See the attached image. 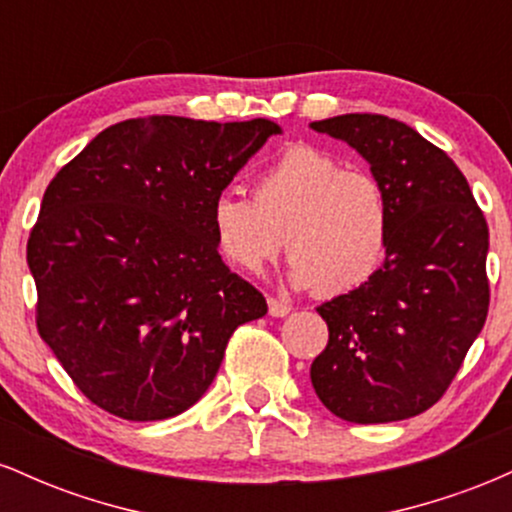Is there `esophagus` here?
Returning a JSON list of instances; mask_svg holds the SVG:
<instances>
[{
	"label": "esophagus",
	"instance_id": "obj_1",
	"mask_svg": "<svg viewBox=\"0 0 512 512\" xmlns=\"http://www.w3.org/2000/svg\"><path fill=\"white\" fill-rule=\"evenodd\" d=\"M269 315L272 317H286L291 313V305L284 301H276V298H269Z\"/></svg>",
	"mask_w": 512,
	"mask_h": 512
}]
</instances>
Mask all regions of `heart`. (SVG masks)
<instances>
[{"mask_svg":"<svg viewBox=\"0 0 512 512\" xmlns=\"http://www.w3.org/2000/svg\"><path fill=\"white\" fill-rule=\"evenodd\" d=\"M209 226L219 255L240 272H260L289 245L293 286L346 296L383 269L392 211L373 175L296 144L260 170L252 197L228 187L211 199Z\"/></svg>","mask_w":512,"mask_h":512,"instance_id":"obj_1","label":"heart"}]
</instances>
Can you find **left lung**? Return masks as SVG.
I'll list each match as a JSON object with an SVG mask.
<instances>
[{
	"label": "left lung",
	"instance_id": "1",
	"mask_svg": "<svg viewBox=\"0 0 512 512\" xmlns=\"http://www.w3.org/2000/svg\"><path fill=\"white\" fill-rule=\"evenodd\" d=\"M368 161L390 199V250L368 286L317 308L330 330L315 395L351 424H390L443 397L489 313V226L467 178L414 127L373 113L310 122Z\"/></svg>",
	"mask_w": 512,
	"mask_h": 512
}]
</instances>
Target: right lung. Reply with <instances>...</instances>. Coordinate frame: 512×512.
I'll return each mask as SVG.
<instances>
[{
  "label": "right lung",
  "mask_w": 512,
  "mask_h": 512,
  "mask_svg": "<svg viewBox=\"0 0 512 512\" xmlns=\"http://www.w3.org/2000/svg\"><path fill=\"white\" fill-rule=\"evenodd\" d=\"M272 134L264 117H137L52 178L28 238L38 332L93 404L127 421L182 414L236 327L267 313L223 264L209 207Z\"/></svg>",
  "instance_id": "right-lung-1"
}]
</instances>
